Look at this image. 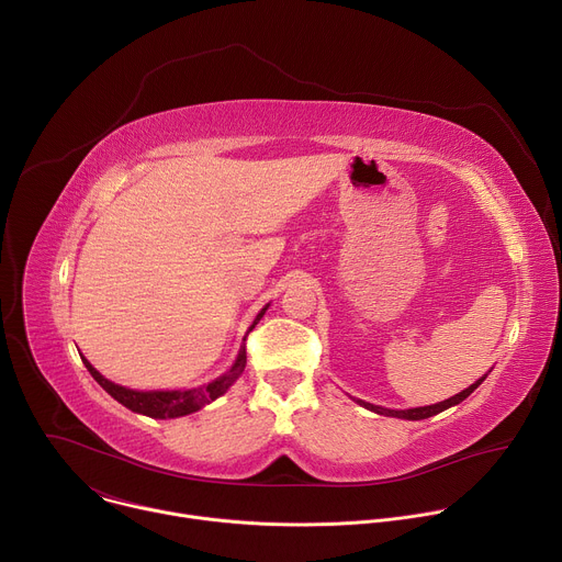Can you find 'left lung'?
Here are the masks:
<instances>
[{"label": "left lung", "instance_id": "left-lung-1", "mask_svg": "<svg viewBox=\"0 0 562 562\" xmlns=\"http://www.w3.org/2000/svg\"><path fill=\"white\" fill-rule=\"evenodd\" d=\"M483 380H485V375L480 378V380H475L471 386H467L464 391H460V393H456V395H451L449 400H445V403H438V405H429V407H416V409H405V412H395V409H384V407H378V405H371V403H364V400H358V405H362L364 409H369V412H375V414H380V416H391V418H405V420H425V418H431V416H436V414H440V412H445V409H449V407H453V405H460L464 397H469L480 384H483Z\"/></svg>", "mask_w": 562, "mask_h": 562}]
</instances>
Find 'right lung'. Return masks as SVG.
Returning <instances> with one entry per match:
<instances>
[{"label": "right lung", "mask_w": 562, "mask_h": 562, "mask_svg": "<svg viewBox=\"0 0 562 562\" xmlns=\"http://www.w3.org/2000/svg\"><path fill=\"white\" fill-rule=\"evenodd\" d=\"M269 308V304L256 315L254 325L249 327V331L256 329V325L260 323V317L265 315V311ZM247 331V336H249ZM82 362L87 364V369L91 371V375L100 382V386L111 393L120 405H124L126 409L135 412V414H142V416H148V418H180V416H189L202 407H206L209 403H213L215 397H220L222 393H226V389L243 375L245 367H247V349L243 347L233 362V367L215 378L213 382L209 384H202V386H195V389H182V391H133V389H126V386H120L111 380H106L85 356H82Z\"/></svg>", "instance_id": "add662e5"}]
</instances>
